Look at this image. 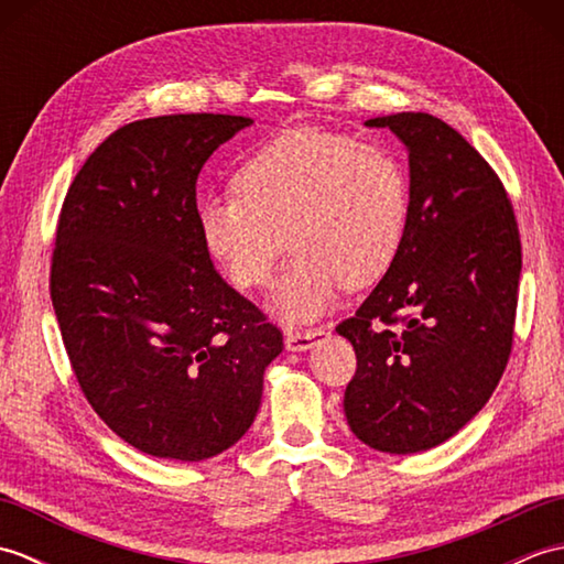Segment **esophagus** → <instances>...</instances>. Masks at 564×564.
<instances>
[{
  "mask_svg": "<svg viewBox=\"0 0 564 564\" xmlns=\"http://www.w3.org/2000/svg\"><path fill=\"white\" fill-rule=\"evenodd\" d=\"M327 327H315V329H297L285 334V349L289 351H307L313 349L319 337H325Z\"/></svg>",
  "mask_w": 564,
  "mask_h": 564,
  "instance_id": "34e87169",
  "label": "esophagus"
}]
</instances>
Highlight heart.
I'll use <instances>...</instances> for the list:
<instances>
[{"label":"heart","instance_id":"b5f03b06","mask_svg":"<svg viewBox=\"0 0 564 564\" xmlns=\"http://www.w3.org/2000/svg\"><path fill=\"white\" fill-rule=\"evenodd\" d=\"M232 191L198 206L203 245L239 291H261L289 237L295 259L269 307L291 327L327 315L344 285L378 283L410 227L404 164L322 128H291L263 142L237 166Z\"/></svg>","mask_w":564,"mask_h":564}]
</instances>
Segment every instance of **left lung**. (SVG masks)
I'll return each instance as SVG.
<instances>
[{
  "label": "left lung",
  "mask_w": 564,
  "mask_h": 564,
  "mask_svg": "<svg viewBox=\"0 0 564 564\" xmlns=\"http://www.w3.org/2000/svg\"><path fill=\"white\" fill-rule=\"evenodd\" d=\"M366 126L406 145L412 210L392 269L337 327L356 351L344 412L370 448L406 455L458 434L499 386L521 235L505 184L458 130L429 113Z\"/></svg>",
  "instance_id": "left-lung-1"
}]
</instances>
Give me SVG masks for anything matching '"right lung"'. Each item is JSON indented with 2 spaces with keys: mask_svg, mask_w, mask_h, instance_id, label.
Wrapping results in <instances>:
<instances>
[{
  "mask_svg": "<svg viewBox=\"0 0 564 564\" xmlns=\"http://www.w3.org/2000/svg\"><path fill=\"white\" fill-rule=\"evenodd\" d=\"M251 123L176 113L118 128L59 210L51 297L69 366L106 426L154 458L206 460L242 438L283 349L198 230L200 166Z\"/></svg>",
  "mask_w": 564,
  "mask_h": 564,
  "instance_id": "add662e5",
  "label": "right lung"
}]
</instances>
